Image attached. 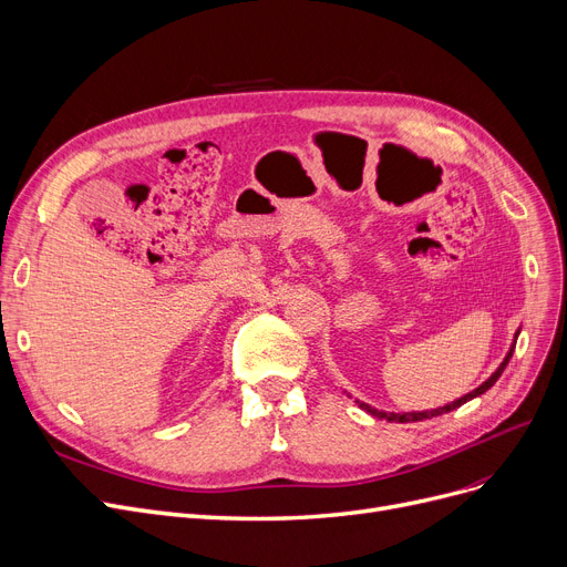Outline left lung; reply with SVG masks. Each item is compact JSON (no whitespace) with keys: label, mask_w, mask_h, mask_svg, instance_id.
I'll use <instances>...</instances> for the list:
<instances>
[{"label":"left lung","mask_w":567,"mask_h":567,"mask_svg":"<svg viewBox=\"0 0 567 567\" xmlns=\"http://www.w3.org/2000/svg\"><path fill=\"white\" fill-rule=\"evenodd\" d=\"M519 332H522V328L515 332V339H512V343H509V350L505 353V358H503V362L498 364V369L489 375L487 381H484L482 385H477L473 392H468V394H464V396H460V399H454V401H450V403H445V406H441V409H431V411H413V413H388V411H379V409H373V406H369V403H364V401H360V399H355V403L358 406L362 409V411H367L369 415H373V417H379V420H388V422H420V420H429V417H436V415H443V413H450V411H454V409H460V406H464L466 401H471V399H475V396H480V394H484L487 392L498 379H501V373L505 371V367H507V362H509V358H512V353H515V346H517V337H519Z\"/></svg>","instance_id":"left-lung-1"}]
</instances>
